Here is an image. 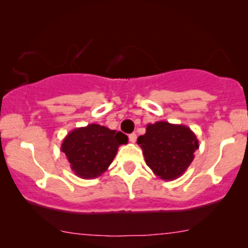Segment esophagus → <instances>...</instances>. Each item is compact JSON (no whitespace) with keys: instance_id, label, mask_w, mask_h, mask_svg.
<instances>
[{"instance_id":"1","label":"esophagus","mask_w":248,"mask_h":248,"mask_svg":"<svg viewBox=\"0 0 248 248\" xmlns=\"http://www.w3.org/2000/svg\"><path fill=\"white\" fill-rule=\"evenodd\" d=\"M129 141L132 142V143H135V141H136V134L135 133L130 134V135H129Z\"/></svg>"}]
</instances>
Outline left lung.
Here are the masks:
<instances>
[{
  "label": "left lung",
  "mask_w": 248,
  "mask_h": 248,
  "mask_svg": "<svg viewBox=\"0 0 248 248\" xmlns=\"http://www.w3.org/2000/svg\"><path fill=\"white\" fill-rule=\"evenodd\" d=\"M138 144L147 166L163 181L181 177L199 148L197 136L189 127L167 121L147 124L146 134L139 136Z\"/></svg>",
  "instance_id": "left-lung-1"
}]
</instances>
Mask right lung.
Masks as SVG:
<instances>
[{"label":"right lung","instance_id":"obj_1","mask_svg":"<svg viewBox=\"0 0 248 248\" xmlns=\"http://www.w3.org/2000/svg\"><path fill=\"white\" fill-rule=\"evenodd\" d=\"M127 135L96 124L79 127L65 136L61 150L78 177L92 179L107 171Z\"/></svg>","mask_w":248,"mask_h":248}]
</instances>
